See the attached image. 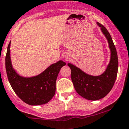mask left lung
Listing matches in <instances>:
<instances>
[{
    "label": "left lung",
    "instance_id": "8db88e82",
    "mask_svg": "<svg viewBox=\"0 0 129 129\" xmlns=\"http://www.w3.org/2000/svg\"><path fill=\"white\" fill-rule=\"evenodd\" d=\"M108 42L110 59L106 70L98 76L86 73L72 63H68L71 69V78L77 92L85 99L97 101L105 98L110 92L117 76L118 61L116 48L107 29L97 22Z\"/></svg>",
    "mask_w": 129,
    "mask_h": 129
}]
</instances>
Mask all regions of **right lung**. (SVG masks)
I'll list each match as a JSON object with an SVG mask.
<instances>
[{
    "mask_svg": "<svg viewBox=\"0 0 129 129\" xmlns=\"http://www.w3.org/2000/svg\"><path fill=\"white\" fill-rule=\"evenodd\" d=\"M11 42L6 56V69L7 78L12 88L23 101L31 106L46 104L56 92V82L60 70L66 63L58 61L38 75L25 77L14 69L11 59Z\"/></svg>",
    "mask_w": 129,
    "mask_h": 129,
    "instance_id": "add662e5",
    "label": "right lung"
}]
</instances>
